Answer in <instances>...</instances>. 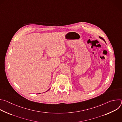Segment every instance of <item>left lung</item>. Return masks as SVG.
<instances>
[{"label": "left lung", "mask_w": 122, "mask_h": 122, "mask_svg": "<svg viewBox=\"0 0 122 122\" xmlns=\"http://www.w3.org/2000/svg\"><path fill=\"white\" fill-rule=\"evenodd\" d=\"M100 38H101V39H102V40H104V41H105V40H104V39H103V38H101V37H100Z\"/></svg>", "instance_id": "1"}]
</instances>
